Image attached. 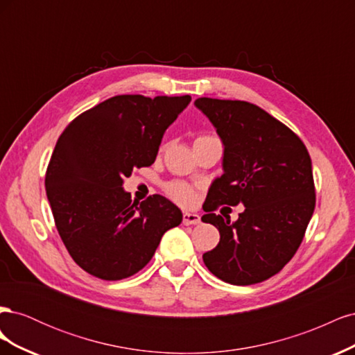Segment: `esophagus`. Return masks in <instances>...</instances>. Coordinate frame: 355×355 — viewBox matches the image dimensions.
<instances>
[{"label": "esophagus", "instance_id": "1", "mask_svg": "<svg viewBox=\"0 0 355 355\" xmlns=\"http://www.w3.org/2000/svg\"><path fill=\"white\" fill-rule=\"evenodd\" d=\"M182 222H184V225H197V223H200V216L197 213L185 211L184 218H182Z\"/></svg>", "mask_w": 355, "mask_h": 355}]
</instances>
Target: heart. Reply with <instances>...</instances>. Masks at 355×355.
Instances as JSON below:
<instances>
[{"mask_svg":"<svg viewBox=\"0 0 355 355\" xmlns=\"http://www.w3.org/2000/svg\"><path fill=\"white\" fill-rule=\"evenodd\" d=\"M167 194L180 204H191L194 200V192L184 182H171L170 185H167Z\"/></svg>","mask_w":355,"mask_h":355,"instance_id":"heart-1","label":"heart"}]
</instances>
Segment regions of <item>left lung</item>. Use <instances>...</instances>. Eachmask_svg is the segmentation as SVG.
<instances>
[{
    "instance_id": "left-lung-1",
    "label": "left lung",
    "mask_w": 355,
    "mask_h": 355,
    "mask_svg": "<svg viewBox=\"0 0 355 355\" xmlns=\"http://www.w3.org/2000/svg\"><path fill=\"white\" fill-rule=\"evenodd\" d=\"M196 106L223 144V175L213 180L201 218L220 240L202 261L225 283L265 282L292 259L314 213L309 154L287 125L253 103L200 98ZM222 203L246 209L231 223L212 213Z\"/></svg>"
}]
</instances>
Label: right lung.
Wrapping results in <instances>:
<instances>
[{
  "label": "right lung",
  "instance_id": "right-lung-1",
  "mask_svg": "<svg viewBox=\"0 0 355 355\" xmlns=\"http://www.w3.org/2000/svg\"><path fill=\"white\" fill-rule=\"evenodd\" d=\"M191 96L121 94L83 112L63 130L46 173V192L67 250L85 272L116 282L153 259L182 211L163 196L132 201L123 188L149 167L167 127Z\"/></svg>",
  "mask_w": 355,
  "mask_h": 355
}]
</instances>
